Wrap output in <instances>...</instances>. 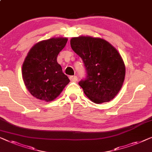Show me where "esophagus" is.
I'll list each match as a JSON object with an SVG mask.
<instances>
[{"label": "esophagus", "instance_id": "esophagus-1", "mask_svg": "<svg viewBox=\"0 0 152 152\" xmlns=\"http://www.w3.org/2000/svg\"><path fill=\"white\" fill-rule=\"evenodd\" d=\"M69 79L70 80L72 81V82H76V81H77V80H78V77L76 76H72L69 77Z\"/></svg>", "mask_w": 152, "mask_h": 152}]
</instances>
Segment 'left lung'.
I'll list each match as a JSON object with an SVG mask.
<instances>
[{
  "label": "left lung",
  "mask_w": 152,
  "mask_h": 152,
  "mask_svg": "<svg viewBox=\"0 0 152 152\" xmlns=\"http://www.w3.org/2000/svg\"><path fill=\"white\" fill-rule=\"evenodd\" d=\"M70 44L86 67L87 78L78 83L85 94L96 104L112 100L125 76V65L118 50L107 40L91 36L74 37Z\"/></svg>",
  "instance_id": "1"
}]
</instances>
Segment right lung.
Segmentation results:
<instances>
[{
    "label": "right lung",
    "instance_id": "obj_1",
    "mask_svg": "<svg viewBox=\"0 0 152 152\" xmlns=\"http://www.w3.org/2000/svg\"><path fill=\"white\" fill-rule=\"evenodd\" d=\"M67 38H52L37 42L30 49L22 67L25 87L37 99L50 102L62 92L69 79L58 63L57 56Z\"/></svg>",
    "mask_w": 152,
    "mask_h": 152
}]
</instances>
